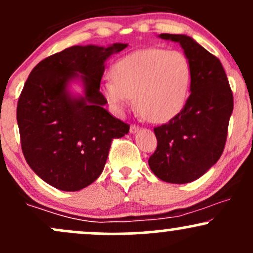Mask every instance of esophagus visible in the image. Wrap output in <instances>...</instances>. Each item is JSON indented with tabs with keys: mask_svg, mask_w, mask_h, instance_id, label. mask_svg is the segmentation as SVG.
<instances>
[{
	"mask_svg": "<svg viewBox=\"0 0 253 253\" xmlns=\"http://www.w3.org/2000/svg\"><path fill=\"white\" fill-rule=\"evenodd\" d=\"M138 131H139V127L135 126V125H131V127H129V132L131 133H137Z\"/></svg>",
	"mask_w": 253,
	"mask_h": 253,
	"instance_id": "esophagus-1",
	"label": "esophagus"
}]
</instances>
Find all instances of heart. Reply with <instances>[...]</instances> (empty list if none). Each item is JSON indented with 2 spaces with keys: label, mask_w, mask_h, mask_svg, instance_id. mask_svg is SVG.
<instances>
[{
  "label": "heart",
  "mask_w": 253,
  "mask_h": 253,
  "mask_svg": "<svg viewBox=\"0 0 253 253\" xmlns=\"http://www.w3.org/2000/svg\"><path fill=\"white\" fill-rule=\"evenodd\" d=\"M113 78H106L102 88L116 111H124L134 98L140 115L151 122H164L184 106L191 68L182 52L148 48L120 59L113 69Z\"/></svg>",
  "instance_id": "1"
}]
</instances>
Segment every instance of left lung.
I'll list each match as a JSON object with an SVG mask.
<instances>
[{"instance_id":"left-lung-1","label":"left lung","mask_w":253,"mask_h":253,"mask_svg":"<svg viewBox=\"0 0 253 253\" xmlns=\"http://www.w3.org/2000/svg\"><path fill=\"white\" fill-rule=\"evenodd\" d=\"M178 42L191 68L190 95L182 110L155 127L158 147L149 158L161 180L185 184L206 173L224 150L233 113V92L219 59L187 35L160 34Z\"/></svg>"}]
</instances>
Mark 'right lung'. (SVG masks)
Returning a JSON list of instances; mask_svg holds the SVG:
<instances>
[{
    "mask_svg": "<svg viewBox=\"0 0 253 253\" xmlns=\"http://www.w3.org/2000/svg\"><path fill=\"white\" fill-rule=\"evenodd\" d=\"M126 43L73 46L41 60L29 75L17 106L21 150L41 179L64 191L94 182L105 166L114 138L129 125L104 109L99 91L105 60ZM81 79L85 94L73 97L68 84Z\"/></svg>",
    "mask_w": 253,
    "mask_h": 253,
    "instance_id": "right-lung-1",
    "label": "right lung"
}]
</instances>
